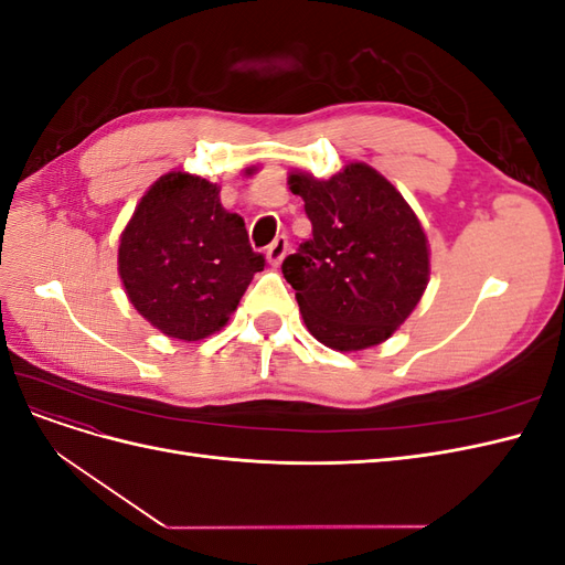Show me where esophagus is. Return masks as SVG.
Masks as SVG:
<instances>
[{
	"mask_svg": "<svg viewBox=\"0 0 565 565\" xmlns=\"http://www.w3.org/2000/svg\"><path fill=\"white\" fill-rule=\"evenodd\" d=\"M287 249H289V243H287V237L285 235H278L276 241H273L270 245H268V249H266V256H268V264L270 266H280V262L285 259V254H287Z\"/></svg>",
	"mask_w": 565,
	"mask_h": 565,
	"instance_id": "1",
	"label": "esophagus"
}]
</instances>
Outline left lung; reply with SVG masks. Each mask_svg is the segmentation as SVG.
I'll return each instance as SVG.
<instances>
[{
	"label": "left lung",
	"mask_w": 565,
	"mask_h": 565,
	"mask_svg": "<svg viewBox=\"0 0 565 565\" xmlns=\"http://www.w3.org/2000/svg\"><path fill=\"white\" fill-rule=\"evenodd\" d=\"M289 191L303 200L313 226L282 262L306 328L337 351L388 339L429 282V247L415 212L363 162L328 181L295 172Z\"/></svg>",
	"instance_id": "8db88e82"
}]
</instances>
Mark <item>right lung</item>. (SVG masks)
I'll list each match as a JSON object with an SVG mask.
<instances>
[{"label": "right lung", "mask_w": 565, "mask_h": 565, "mask_svg": "<svg viewBox=\"0 0 565 565\" xmlns=\"http://www.w3.org/2000/svg\"><path fill=\"white\" fill-rule=\"evenodd\" d=\"M119 278L152 328L198 341L221 330L254 273L243 216L218 202V185L185 172L164 174L141 198L119 241Z\"/></svg>", "instance_id": "obj_1"}]
</instances>
